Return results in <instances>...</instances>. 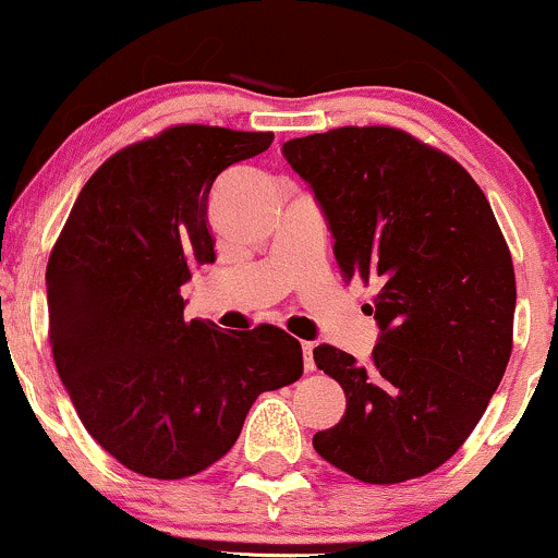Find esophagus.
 I'll use <instances>...</instances> for the list:
<instances>
[{
	"mask_svg": "<svg viewBox=\"0 0 558 558\" xmlns=\"http://www.w3.org/2000/svg\"><path fill=\"white\" fill-rule=\"evenodd\" d=\"M301 351H304V369L312 373V369H315V354H312V351H315V343L304 341L301 343Z\"/></svg>",
	"mask_w": 558,
	"mask_h": 558,
	"instance_id": "esophagus-1",
	"label": "esophagus"
}]
</instances>
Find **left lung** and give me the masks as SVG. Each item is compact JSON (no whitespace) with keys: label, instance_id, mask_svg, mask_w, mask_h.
<instances>
[{"label":"left lung","instance_id":"obj_1","mask_svg":"<svg viewBox=\"0 0 558 558\" xmlns=\"http://www.w3.org/2000/svg\"><path fill=\"white\" fill-rule=\"evenodd\" d=\"M315 191L345 278L375 283L380 325L360 364L323 343L315 364L345 393V414L312 446L369 485L446 464L506 373L517 280L488 198L446 151L388 125H345L283 144Z\"/></svg>","mask_w":558,"mask_h":558}]
</instances>
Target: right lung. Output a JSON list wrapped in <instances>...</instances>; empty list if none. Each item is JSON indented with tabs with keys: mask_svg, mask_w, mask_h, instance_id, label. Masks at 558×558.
<instances>
[{
	"mask_svg": "<svg viewBox=\"0 0 558 558\" xmlns=\"http://www.w3.org/2000/svg\"><path fill=\"white\" fill-rule=\"evenodd\" d=\"M270 131L170 125L88 178L47 265L49 345L88 435L128 470L198 475L239 440L265 390L299 380L275 325L222 332L183 317L181 286L215 262V178L270 149Z\"/></svg>",
	"mask_w": 558,
	"mask_h": 558,
	"instance_id": "right-lung-1",
	"label": "right lung"
}]
</instances>
